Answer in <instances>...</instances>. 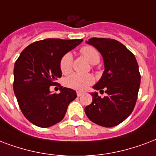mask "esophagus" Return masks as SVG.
Instances as JSON below:
<instances>
[{"mask_svg":"<svg viewBox=\"0 0 156 156\" xmlns=\"http://www.w3.org/2000/svg\"><path fill=\"white\" fill-rule=\"evenodd\" d=\"M83 94V92H82V91H77V96H78V97H81Z\"/></svg>","mask_w":156,"mask_h":156,"instance_id":"obj_1","label":"esophagus"}]
</instances>
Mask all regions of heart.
I'll return each mask as SVG.
<instances>
[{
	"label": "heart",
	"instance_id": "1",
	"mask_svg": "<svg viewBox=\"0 0 156 156\" xmlns=\"http://www.w3.org/2000/svg\"><path fill=\"white\" fill-rule=\"evenodd\" d=\"M80 53L91 65H96L99 62L100 55L96 48L91 46H86L82 47ZM72 62H73V55L71 53H66L62 56L59 68L63 73L68 74L72 70ZM94 77L91 74H79L73 73L64 80V84L67 87H69L77 91H83L88 87L94 83Z\"/></svg>",
	"mask_w": 156,
	"mask_h": 156
}]
</instances>
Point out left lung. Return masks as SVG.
I'll return each mask as SVG.
<instances>
[{"instance_id":"obj_1","label":"left lung","mask_w":156,"mask_h":156,"mask_svg":"<svg viewBox=\"0 0 156 156\" xmlns=\"http://www.w3.org/2000/svg\"><path fill=\"white\" fill-rule=\"evenodd\" d=\"M101 53L105 70L93 86L107 94L101 98L97 91L91 92L92 102L85 107L91 122L105 128L119 124L131 115L136 104L141 75L134 55L119 41L93 37L86 41Z\"/></svg>"}]
</instances>
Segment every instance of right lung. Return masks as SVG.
<instances>
[{"instance_id":"add662e5","label":"right lung","mask_w":156,"mask_h":156,"mask_svg":"<svg viewBox=\"0 0 156 156\" xmlns=\"http://www.w3.org/2000/svg\"><path fill=\"white\" fill-rule=\"evenodd\" d=\"M83 39H44L26 47L14 68V92L23 115L40 128H48L65 117L76 91L59 87V94L51 93L50 86L62 75L59 62L65 54L75 48Z\"/></svg>"}]
</instances>
